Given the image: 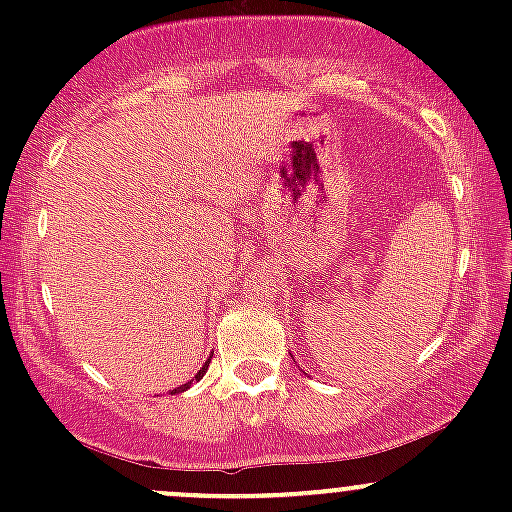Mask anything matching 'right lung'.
<instances>
[{
  "instance_id": "1",
  "label": "right lung",
  "mask_w": 512,
  "mask_h": 512,
  "mask_svg": "<svg viewBox=\"0 0 512 512\" xmlns=\"http://www.w3.org/2000/svg\"><path fill=\"white\" fill-rule=\"evenodd\" d=\"M208 366H210V359H208V361H205V364H203V369H200V371H198V374H195V376H193V379H190V381H188V384L178 386V389H173V391H170V394H180V391L190 389V386H193V381H200V379H203V374H205V371H208Z\"/></svg>"
}]
</instances>
